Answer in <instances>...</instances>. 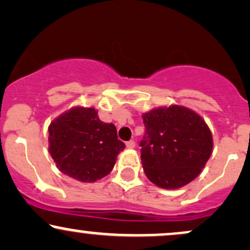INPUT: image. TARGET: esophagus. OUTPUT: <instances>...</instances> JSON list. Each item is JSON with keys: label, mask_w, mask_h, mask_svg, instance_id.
Segmentation results:
<instances>
[{"label": "esophagus", "mask_w": 250, "mask_h": 250, "mask_svg": "<svg viewBox=\"0 0 250 250\" xmlns=\"http://www.w3.org/2000/svg\"><path fill=\"white\" fill-rule=\"evenodd\" d=\"M125 146H127L128 149H134L135 148V141H133V140L128 141V142L125 143Z\"/></svg>", "instance_id": "1"}]
</instances>
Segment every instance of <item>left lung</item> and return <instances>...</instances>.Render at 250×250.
Listing matches in <instances>:
<instances>
[{"label": "left lung", "instance_id": "1", "mask_svg": "<svg viewBox=\"0 0 250 250\" xmlns=\"http://www.w3.org/2000/svg\"><path fill=\"white\" fill-rule=\"evenodd\" d=\"M142 119L146 136L141 142V159L150 182L165 190H176L197 178L213 149L205 120L179 104L154 108Z\"/></svg>", "mask_w": 250, "mask_h": 250}]
</instances>
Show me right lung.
Segmentation results:
<instances>
[{"label": "right lung", "mask_w": 250, "mask_h": 250, "mask_svg": "<svg viewBox=\"0 0 250 250\" xmlns=\"http://www.w3.org/2000/svg\"><path fill=\"white\" fill-rule=\"evenodd\" d=\"M125 148L113 123L102 122L93 107L76 106L51 121L49 152L59 171L83 183H94L113 170Z\"/></svg>", "instance_id": "add662e5"}]
</instances>
